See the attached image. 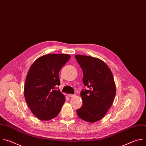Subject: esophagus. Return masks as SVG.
<instances>
[{
  "label": "esophagus",
  "instance_id": "1",
  "mask_svg": "<svg viewBox=\"0 0 146 146\" xmlns=\"http://www.w3.org/2000/svg\"><path fill=\"white\" fill-rule=\"evenodd\" d=\"M68 96L69 97H74L75 96L74 94H68Z\"/></svg>",
  "mask_w": 146,
  "mask_h": 146
}]
</instances>
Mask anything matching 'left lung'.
I'll return each instance as SVG.
<instances>
[{"label":"left lung","instance_id":"8db88e82","mask_svg":"<svg viewBox=\"0 0 146 146\" xmlns=\"http://www.w3.org/2000/svg\"><path fill=\"white\" fill-rule=\"evenodd\" d=\"M75 58L83 71V81L89 89L80 92L83 104L76 110L79 117L89 123L102 119L111 106L116 93L111 70L102 60L80 54Z\"/></svg>","mask_w":146,"mask_h":146}]
</instances>
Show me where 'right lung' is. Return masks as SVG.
<instances>
[{
  "mask_svg": "<svg viewBox=\"0 0 146 146\" xmlns=\"http://www.w3.org/2000/svg\"><path fill=\"white\" fill-rule=\"evenodd\" d=\"M67 54H48L33 63L24 86L25 100L32 113L38 119L47 121L59 113L66 98L57 89L60 84L59 73L70 60Z\"/></svg>",
  "mask_w": 146,
  "mask_h": 146,
  "instance_id": "obj_1",
  "label": "right lung"
}]
</instances>
